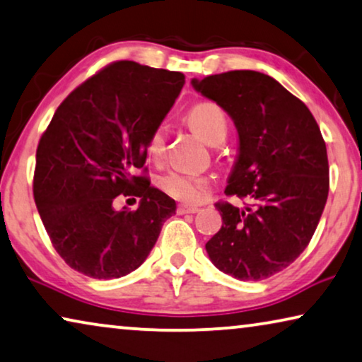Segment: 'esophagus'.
<instances>
[{
  "label": "esophagus",
  "instance_id": "obj_1",
  "mask_svg": "<svg viewBox=\"0 0 362 362\" xmlns=\"http://www.w3.org/2000/svg\"><path fill=\"white\" fill-rule=\"evenodd\" d=\"M198 211H199L198 206H190V204H179V208H177V213L179 214H192Z\"/></svg>",
  "mask_w": 362,
  "mask_h": 362
}]
</instances>
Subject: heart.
<instances>
[{
	"mask_svg": "<svg viewBox=\"0 0 362 362\" xmlns=\"http://www.w3.org/2000/svg\"><path fill=\"white\" fill-rule=\"evenodd\" d=\"M188 123L209 144H219L228 134V118L214 102H198L187 113ZM167 146V127L158 125L146 141V153L153 160L163 159ZM159 187L167 195L185 203H198L206 193L209 182L202 175L172 170L159 179Z\"/></svg>",
	"mask_w": 362,
	"mask_h": 362,
	"instance_id": "b5f03b06",
	"label": "heart"
}]
</instances>
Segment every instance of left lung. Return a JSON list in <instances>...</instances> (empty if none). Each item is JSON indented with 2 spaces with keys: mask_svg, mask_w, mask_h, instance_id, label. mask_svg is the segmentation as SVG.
<instances>
[{
  "mask_svg": "<svg viewBox=\"0 0 362 362\" xmlns=\"http://www.w3.org/2000/svg\"><path fill=\"white\" fill-rule=\"evenodd\" d=\"M192 84L234 120L239 158L226 195L250 202L216 203L223 226L206 252L226 274L260 281L289 267L319 226L330 188L325 141L304 102L268 74L237 69Z\"/></svg>",
  "mask_w": 362,
  "mask_h": 362,
  "instance_id": "obj_1",
  "label": "left lung"
}]
</instances>
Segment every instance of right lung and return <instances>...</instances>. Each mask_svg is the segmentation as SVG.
I'll return each mask as SVG.
<instances>
[{"mask_svg": "<svg viewBox=\"0 0 362 362\" xmlns=\"http://www.w3.org/2000/svg\"><path fill=\"white\" fill-rule=\"evenodd\" d=\"M185 84L179 71L115 62L78 86L43 132L34 199L53 247L76 272L125 276L146 260L175 202L149 185L146 141ZM144 169L141 176L134 170ZM142 198L134 212L118 195Z\"/></svg>", "mask_w": 362, "mask_h": 362, "instance_id": "right-lung-1", "label": "right lung"}]
</instances>
